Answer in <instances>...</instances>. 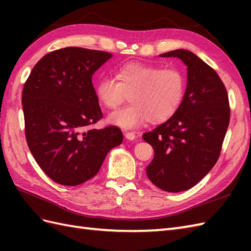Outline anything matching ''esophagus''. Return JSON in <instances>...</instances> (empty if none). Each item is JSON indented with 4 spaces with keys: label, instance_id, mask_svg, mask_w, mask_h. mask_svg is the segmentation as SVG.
I'll use <instances>...</instances> for the list:
<instances>
[{
    "label": "esophagus",
    "instance_id": "obj_1",
    "mask_svg": "<svg viewBox=\"0 0 251 251\" xmlns=\"http://www.w3.org/2000/svg\"><path fill=\"white\" fill-rule=\"evenodd\" d=\"M131 134H132V132H128V134H126V137H128L126 136L127 134H128L129 136V135H131Z\"/></svg>",
    "mask_w": 251,
    "mask_h": 251
}]
</instances>
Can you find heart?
Returning a JSON list of instances; mask_svg holds the SVG:
<instances>
[{"label": "heart", "instance_id": "obj_1", "mask_svg": "<svg viewBox=\"0 0 251 251\" xmlns=\"http://www.w3.org/2000/svg\"><path fill=\"white\" fill-rule=\"evenodd\" d=\"M163 93H162V89L155 87V88H152L149 90V92L146 94V97L148 99H163ZM172 100H168V99H165L163 102L158 105V110L161 112L162 114H168L169 111L172 110ZM140 159L142 161H147L148 157L147 156H141Z\"/></svg>", "mask_w": 251, "mask_h": 251}]
</instances>
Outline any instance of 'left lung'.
<instances>
[{
    "mask_svg": "<svg viewBox=\"0 0 251 251\" xmlns=\"http://www.w3.org/2000/svg\"><path fill=\"white\" fill-rule=\"evenodd\" d=\"M110 58L102 50L65 47L40 59L25 83V139L36 163L57 183L74 186L92 179L123 141L119 127L94 126L103 115L92 76Z\"/></svg>",
    "mask_w": 251,
    "mask_h": 251,
    "instance_id": "obj_1",
    "label": "left lung"
}]
</instances>
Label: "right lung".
Instances as JSON below:
<instances>
[{"label": "right lung", "instance_id": "right-lung-1", "mask_svg": "<svg viewBox=\"0 0 251 251\" xmlns=\"http://www.w3.org/2000/svg\"><path fill=\"white\" fill-rule=\"evenodd\" d=\"M159 56L182 60L188 83L174 115L142 135L154 150L147 175L157 188L177 193L199 183L215 166L230 122V103L217 72L193 52L177 50Z\"/></svg>", "mask_w": 251, "mask_h": 251}]
</instances>
